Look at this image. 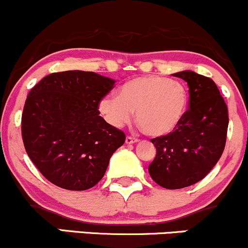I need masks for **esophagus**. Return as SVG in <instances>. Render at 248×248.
<instances>
[{"instance_id":"1","label":"esophagus","mask_w":248,"mask_h":248,"mask_svg":"<svg viewBox=\"0 0 248 248\" xmlns=\"http://www.w3.org/2000/svg\"><path fill=\"white\" fill-rule=\"evenodd\" d=\"M138 139L135 137H131V136H127L126 139H125V143L126 144H133V143H137Z\"/></svg>"}]
</instances>
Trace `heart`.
Returning a JSON list of instances; mask_svg holds the SVG:
<instances>
[{"label":"heart","instance_id":"1","mask_svg":"<svg viewBox=\"0 0 248 248\" xmlns=\"http://www.w3.org/2000/svg\"><path fill=\"white\" fill-rule=\"evenodd\" d=\"M187 90L180 82L160 76L138 77L125 83L121 94L103 97L99 110L113 126L127 124L137 111V122L146 135L159 137L172 132L184 118Z\"/></svg>","mask_w":248,"mask_h":248}]
</instances>
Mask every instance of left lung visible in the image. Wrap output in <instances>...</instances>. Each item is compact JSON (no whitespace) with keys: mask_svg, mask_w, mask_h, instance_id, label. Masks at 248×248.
Instances as JSON below:
<instances>
[{"mask_svg":"<svg viewBox=\"0 0 248 248\" xmlns=\"http://www.w3.org/2000/svg\"><path fill=\"white\" fill-rule=\"evenodd\" d=\"M173 76L187 83L188 109L173 131L151 139L157 154L149 165L152 179L170 190L206 177L224 152L229 127L227 105L212 79L193 71Z\"/></svg>","mask_w":248,"mask_h":248,"instance_id":"obj_1","label":"left lung"}]
</instances>
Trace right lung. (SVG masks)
<instances>
[{
  "instance_id": "right-lung-1",
  "label": "right lung",
  "mask_w": 248,
  "mask_h": 248,
  "mask_svg": "<svg viewBox=\"0 0 248 248\" xmlns=\"http://www.w3.org/2000/svg\"><path fill=\"white\" fill-rule=\"evenodd\" d=\"M115 80L91 71L52 72L28 93L22 139L29 158L52 184L72 191L93 187L107 171L125 133L99 116Z\"/></svg>"
}]
</instances>
